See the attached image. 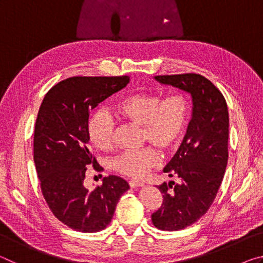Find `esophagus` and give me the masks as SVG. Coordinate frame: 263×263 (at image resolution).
<instances>
[{"instance_id": "obj_1", "label": "esophagus", "mask_w": 263, "mask_h": 263, "mask_svg": "<svg viewBox=\"0 0 263 263\" xmlns=\"http://www.w3.org/2000/svg\"><path fill=\"white\" fill-rule=\"evenodd\" d=\"M128 184H130L131 188H138V186H142V185H144V183H142V182L137 181V180L130 181V182H128Z\"/></svg>"}]
</instances>
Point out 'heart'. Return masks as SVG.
I'll list each match as a JSON object with an SVG mask.
<instances>
[{
  "label": "heart",
  "mask_w": 263,
  "mask_h": 263,
  "mask_svg": "<svg viewBox=\"0 0 263 263\" xmlns=\"http://www.w3.org/2000/svg\"><path fill=\"white\" fill-rule=\"evenodd\" d=\"M115 114L124 121L142 126L141 139L163 152H172L180 145L188 125L190 105L181 92L161 96L155 92L126 95L115 105ZM115 121L103 110L96 111L88 122V136L95 147L109 151L114 147ZM160 162L158 151L146 147L118 155L115 171L131 177H141Z\"/></svg>",
  "instance_id": "b5f03b06"
}]
</instances>
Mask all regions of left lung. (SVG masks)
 I'll return each instance as SVG.
<instances>
[{
    "mask_svg": "<svg viewBox=\"0 0 263 263\" xmlns=\"http://www.w3.org/2000/svg\"><path fill=\"white\" fill-rule=\"evenodd\" d=\"M158 82L189 92L193 116L183 141L163 168L180 177L158 185L163 202L152 215L155 228L179 231L204 216L216 198L229 160L228 104L215 84L199 74L158 75Z\"/></svg>",
    "mask_w": 263,
    "mask_h": 263,
    "instance_id": "left-lung-1",
    "label": "left lung"
}]
</instances>
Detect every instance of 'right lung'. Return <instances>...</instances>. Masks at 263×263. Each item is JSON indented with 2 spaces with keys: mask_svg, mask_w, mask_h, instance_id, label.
Here are the masks:
<instances>
[{
  "mask_svg": "<svg viewBox=\"0 0 263 263\" xmlns=\"http://www.w3.org/2000/svg\"><path fill=\"white\" fill-rule=\"evenodd\" d=\"M128 82L126 75L66 79L48 90L38 111L33 160L43 196L53 215L79 232L104 230L130 189L116 175L92 190L83 185L88 164L103 171L88 148L89 112Z\"/></svg>",
  "mask_w": 263,
  "mask_h": 263,
  "instance_id": "1",
  "label": "right lung"
}]
</instances>
